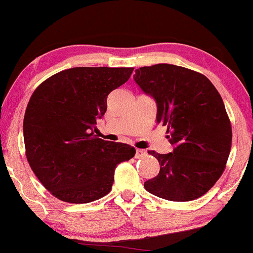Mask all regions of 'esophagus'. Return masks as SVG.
Listing matches in <instances>:
<instances>
[{
  "label": "esophagus",
  "mask_w": 253,
  "mask_h": 253,
  "mask_svg": "<svg viewBox=\"0 0 253 253\" xmlns=\"http://www.w3.org/2000/svg\"><path fill=\"white\" fill-rule=\"evenodd\" d=\"M146 155L147 152L145 150H141V149L135 150V158H141V157H145Z\"/></svg>",
  "instance_id": "obj_1"
}]
</instances>
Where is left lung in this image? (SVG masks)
Listing matches in <instances>:
<instances>
[{"mask_svg":"<svg viewBox=\"0 0 253 253\" xmlns=\"http://www.w3.org/2000/svg\"><path fill=\"white\" fill-rule=\"evenodd\" d=\"M144 94L156 101V121L167 126L172 152L159 155L161 170L144 183L149 193L185 202L205 195L222 175L232 144V128L215 86L199 72L156 64L133 76Z\"/></svg>","mask_w":253,"mask_h":253,"instance_id":"left-lung-1","label":"left lung"}]
</instances>
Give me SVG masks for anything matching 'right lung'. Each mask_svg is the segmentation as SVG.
I'll return each instance as SVG.
<instances>
[{
  "instance_id": "add662e5",
  "label": "right lung",
  "mask_w": 253,
  "mask_h": 253,
  "mask_svg": "<svg viewBox=\"0 0 253 253\" xmlns=\"http://www.w3.org/2000/svg\"><path fill=\"white\" fill-rule=\"evenodd\" d=\"M133 68H72L36 89L24 119L26 157L53 196L88 203L109 193L114 171L134 147L94 134L110 91L126 83Z\"/></svg>"
}]
</instances>
